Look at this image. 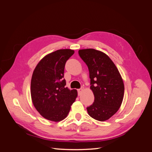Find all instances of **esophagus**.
Instances as JSON below:
<instances>
[{
  "label": "esophagus",
  "mask_w": 152,
  "mask_h": 152,
  "mask_svg": "<svg viewBox=\"0 0 152 152\" xmlns=\"http://www.w3.org/2000/svg\"><path fill=\"white\" fill-rule=\"evenodd\" d=\"M83 90H84V87H82L81 88H80V89H77L78 95H80L81 93H82V92L83 91Z\"/></svg>",
  "instance_id": "esophagus-1"
}]
</instances>
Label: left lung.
I'll list each match as a JSON object with an SVG mask.
<instances>
[{
	"mask_svg": "<svg viewBox=\"0 0 152 152\" xmlns=\"http://www.w3.org/2000/svg\"><path fill=\"white\" fill-rule=\"evenodd\" d=\"M79 54L89 69L90 88L94 102L87 110L96 120L104 121L115 113L122 104L124 85L116 66L107 54L94 49H81Z\"/></svg>",
	"mask_w": 152,
	"mask_h": 152,
	"instance_id": "8db88e82",
	"label": "left lung"
}]
</instances>
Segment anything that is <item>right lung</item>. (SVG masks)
Returning a JSON list of instances; mask_svg holds the SVG:
<instances>
[{
	"label": "right lung",
	"instance_id": "1",
	"mask_svg": "<svg viewBox=\"0 0 152 152\" xmlns=\"http://www.w3.org/2000/svg\"><path fill=\"white\" fill-rule=\"evenodd\" d=\"M74 54L71 49H59L46 55L38 63L32 75L31 96L39 113L48 120L59 122L65 118L77 96L69 90L64 79L66 61Z\"/></svg>",
	"mask_w": 152,
	"mask_h": 152
}]
</instances>
